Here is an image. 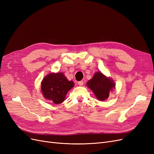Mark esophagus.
Here are the masks:
<instances>
[{"label": "esophagus", "mask_w": 154, "mask_h": 154, "mask_svg": "<svg viewBox=\"0 0 154 154\" xmlns=\"http://www.w3.org/2000/svg\"><path fill=\"white\" fill-rule=\"evenodd\" d=\"M78 84L80 86H82L83 85V81H80L78 82Z\"/></svg>", "instance_id": "obj_1"}]
</instances>
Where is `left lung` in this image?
<instances>
[{
    "instance_id": "1",
    "label": "left lung",
    "mask_w": 154,
    "mask_h": 154,
    "mask_svg": "<svg viewBox=\"0 0 154 154\" xmlns=\"http://www.w3.org/2000/svg\"><path fill=\"white\" fill-rule=\"evenodd\" d=\"M115 85L113 80L107 78L100 71L96 72L92 78L87 83V86L91 88L100 101L108 98L110 92L115 88Z\"/></svg>"
}]
</instances>
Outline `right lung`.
Masks as SVG:
<instances>
[{
    "label": "right lung",
    "mask_w": 154,
    "mask_h": 154,
    "mask_svg": "<svg viewBox=\"0 0 154 154\" xmlns=\"http://www.w3.org/2000/svg\"><path fill=\"white\" fill-rule=\"evenodd\" d=\"M74 85V82L68 80L63 72H52L42 81L41 91L45 99L60 104L64 101L67 93Z\"/></svg>",
    "instance_id": "obj_1"
}]
</instances>
